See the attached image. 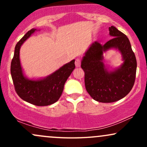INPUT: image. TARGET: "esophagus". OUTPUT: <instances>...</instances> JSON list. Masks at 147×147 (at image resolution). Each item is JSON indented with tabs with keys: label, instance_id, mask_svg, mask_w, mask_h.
<instances>
[{
	"label": "esophagus",
	"instance_id": "esophagus-1",
	"mask_svg": "<svg viewBox=\"0 0 147 147\" xmlns=\"http://www.w3.org/2000/svg\"><path fill=\"white\" fill-rule=\"evenodd\" d=\"M75 65L76 67H80L81 65V60L79 59H77L75 61Z\"/></svg>",
	"mask_w": 147,
	"mask_h": 147
}]
</instances>
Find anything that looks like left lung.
<instances>
[{
  "label": "left lung",
  "mask_w": 147,
  "mask_h": 147,
  "mask_svg": "<svg viewBox=\"0 0 147 147\" xmlns=\"http://www.w3.org/2000/svg\"><path fill=\"white\" fill-rule=\"evenodd\" d=\"M109 35L113 38L104 45L98 41L90 45L81 65L85 72L87 92L95 101L103 103L116 102L127 95L134 85L137 69L128 37L114 26L109 28ZM112 49L121 53L123 63L110 69L104 63L103 54Z\"/></svg>",
  "instance_id": "8db88e82"
}]
</instances>
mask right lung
<instances>
[{
    "label": "right lung",
    "instance_id": "right-lung-1",
    "mask_svg": "<svg viewBox=\"0 0 147 147\" xmlns=\"http://www.w3.org/2000/svg\"><path fill=\"white\" fill-rule=\"evenodd\" d=\"M36 31L39 30L34 28L30 30L16 45L11 63V75L16 93L23 100L38 106H48L60 98L65 82L75 68V60L64 64L45 77L28 78L21 66L20 49Z\"/></svg>",
    "mask_w": 147,
    "mask_h": 147
}]
</instances>
